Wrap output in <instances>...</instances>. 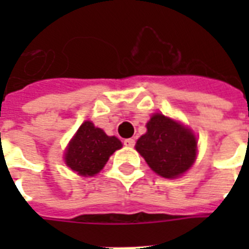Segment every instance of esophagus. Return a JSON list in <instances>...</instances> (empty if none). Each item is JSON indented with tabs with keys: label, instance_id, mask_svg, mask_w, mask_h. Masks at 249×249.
I'll return each instance as SVG.
<instances>
[{
	"label": "esophagus",
	"instance_id": "1",
	"mask_svg": "<svg viewBox=\"0 0 249 249\" xmlns=\"http://www.w3.org/2000/svg\"><path fill=\"white\" fill-rule=\"evenodd\" d=\"M124 144L126 147H134V144H136V141L133 140V138H128V140L124 141Z\"/></svg>",
	"mask_w": 249,
	"mask_h": 249
}]
</instances>
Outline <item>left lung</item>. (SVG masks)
<instances>
[{"label":"left lung","mask_w":249,"mask_h":249,"mask_svg":"<svg viewBox=\"0 0 249 249\" xmlns=\"http://www.w3.org/2000/svg\"><path fill=\"white\" fill-rule=\"evenodd\" d=\"M147 133L137 141L136 150L155 173L176 178L193 165L196 138L183 125L156 113L147 123Z\"/></svg>","instance_id":"1"}]
</instances>
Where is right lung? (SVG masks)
<instances>
[{"mask_svg":"<svg viewBox=\"0 0 249 249\" xmlns=\"http://www.w3.org/2000/svg\"><path fill=\"white\" fill-rule=\"evenodd\" d=\"M121 148L116 137H108L91 121L79 128L66 151V164L81 176H94L105 166L113 152Z\"/></svg>","mask_w":249,"mask_h":249,"instance_id":"right-lung-1","label":"right lung"}]
</instances>
